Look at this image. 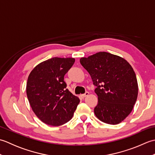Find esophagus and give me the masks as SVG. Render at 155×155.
<instances>
[{
    "mask_svg": "<svg viewBox=\"0 0 155 155\" xmlns=\"http://www.w3.org/2000/svg\"><path fill=\"white\" fill-rule=\"evenodd\" d=\"M88 95H89V93H88V92H86V93H85L84 94H81V97L82 98H84V97H86L88 96Z\"/></svg>",
    "mask_w": 155,
    "mask_h": 155,
    "instance_id": "1",
    "label": "esophagus"
}]
</instances>
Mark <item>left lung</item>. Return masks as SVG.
<instances>
[{
	"mask_svg": "<svg viewBox=\"0 0 155 155\" xmlns=\"http://www.w3.org/2000/svg\"><path fill=\"white\" fill-rule=\"evenodd\" d=\"M80 62L97 87L96 117L107 124L121 123L133 110L138 96L139 87L133 67L123 58L107 52L83 57Z\"/></svg>",
	"mask_w": 155,
	"mask_h": 155,
	"instance_id": "left-lung-1",
	"label": "left lung"
}]
</instances>
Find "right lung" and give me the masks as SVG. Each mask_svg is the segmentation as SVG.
Segmentation results:
<instances>
[{
  "instance_id": "right-lung-1",
  "label": "right lung",
  "mask_w": 155,
  "mask_h": 155,
  "mask_svg": "<svg viewBox=\"0 0 155 155\" xmlns=\"http://www.w3.org/2000/svg\"><path fill=\"white\" fill-rule=\"evenodd\" d=\"M74 58L54 57L32 69L27 83V95L35 114L44 123L58 127L73 117L80 100L69 91L64 77Z\"/></svg>"
}]
</instances>
